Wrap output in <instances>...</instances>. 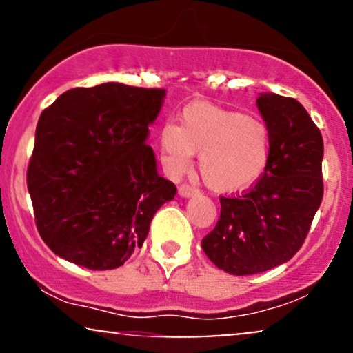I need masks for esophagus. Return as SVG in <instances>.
<instances>
[{
    "label": "esophagus",
    "instance_id": "34e87169",
    "mask_svg": "<svg viewBox=\"0 0 353 353\" xmlns=\"http://www.w3.org/2000/svg\"><path fill=\"white\" fill-rule=\"evenodd\" d=\"M196 194H197V189L192 188V185H189V184L179 185V196L181 197H192V196H196Z\"/></svg>",
    "mask_w": 353,
    "mask_h": 353
}]
</instances>
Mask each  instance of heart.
<instances>
[{
	"label": "heart",
	"mask_w": 353,
	"mask_h": 353,
	"mask_svg": "<svg viewBox=\"0 0 353 353\" xmlns=\"http://www.w3.org/2000/svg\"><path fill=\"white\" fill-rule=\"evenodd\" d=\"M164 164L172 174L189 168L199 154V172L216 192H239L259 181L269 163L270 132L262 121L210 103H194L182 111L181 124H164L159 132Z\"/></svg>",
	"instance_id": "heart-1"
}]
</instances>
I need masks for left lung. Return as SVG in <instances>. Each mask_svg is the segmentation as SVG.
<instances>
[{"mask_svg":"<svg viewBox=\"0 0 353 353\" xmlns=\"http://www.w3.org/2000/svg\"><path fill=\"white\" fill-rule=\"evenodd\" d=\"M257 108L270 132L264 174L241 196L221 199L216 228L202 250L230 275L265 272L290 261L323 196V141L305 108L294 98L262 92Z\"/></svg>","mask_w":353,"mask_h":353,"instance_id":"8db88e82","label":"left lung"}]
</instances>
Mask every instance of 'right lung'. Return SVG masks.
I'll return each mask as SVG.
<instances>
[{"mask_svg": "<svg viewBox=\"0 0 353 353\" xmlns=\"http://www.w3.org/2000/svg\"><path fill=\"white\" fill-rule=\"evenodd\" d=\"M165 89L104 83L63 92L39 116L28 190L50 249L91 270L121 267L177 189L145 144Z\"/></svg>", "mask_w": 353, "mask_h": 353, "instance_id": "1", "label": "right lung"}]
</instances>
